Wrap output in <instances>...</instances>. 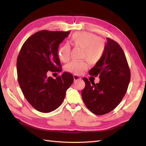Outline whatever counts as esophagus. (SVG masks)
<instances>
[{
    "instance_id": "34e87169",
    "label": "esophagus",
    "mask_w": 146,
    "mask_h": 146,
    "mask_svg": "<svg viewBox=\"0 0 146 146\" xmlns=\"http://www.w3.org/2000/svg\"><path fill=\"white\" fill-rule=\"evenodd\" d=\"M74 81H77V80H81V77L80 76H77V75H74Z\"/></svg>"
}]
</instances>
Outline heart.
Segmentation results:
<instances>
[{
  "instance_id": "1",
  "label": "heart",
  "mask_w": 146,
  "mask_h": 146,
  "mask_svg": "<svg viewBox=\"0 0 146 146\" xmlns=\"http://www.w3.org/2000/svg\"><path fill=\"white\" fill-rule=\"evenodd\" d=\"M71 45L83 50L82 58L91 64H96L100 60L104 52V43L97 35L88 32L74 33L70 39ZM70 47L68 44L61 46L57 52L58 58L62 62H67L70 58ZM88 67L86 61H71L65 66V70L69 73L80 75Z\"/></svg>"
}]
</instances>
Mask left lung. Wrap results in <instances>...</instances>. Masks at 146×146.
<instances>
[{
    "instance_id": "1",
    "label": "left lung",
    "mask_w": 146,
    "mask_h": 146,
    "mask_svg": "<svg viewBox=\"0 0 146 146\" xmlns=\"http://www.w3.org/2000/svg\"><path fill=\"white\" fill-rule=\"evenodd\" d=\"M100 60L89 74L99 76L100 81L94 83L85 77V87L82 97L86 107L98 115L111 111L120 104L125 96L130 80V70L121 47L107 38Z\"/></svg>"
}]
</instances>
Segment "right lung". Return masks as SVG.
Wrapping results in <instances>:
<instances>
[{"label": "right lung", "instance_id": "right-lung-1", "mask_svg": "<svg viewBox=\"0 0 146 146\" xmlns=\"http://www.w3.org/2000/svg\"><path fill=\"white\" fill-rule=\"evenodd\" d=\"M69 33L39 31L25 41L17 56V74L21 89L29 104L40 112L49 113L58 108L74 82L72 75L66 72L56 79L48 77L51 72L61 71L57 52Z\"/></svg>", "mask_w": 146, "mask_h": 146}]
</instances>
